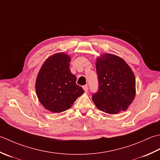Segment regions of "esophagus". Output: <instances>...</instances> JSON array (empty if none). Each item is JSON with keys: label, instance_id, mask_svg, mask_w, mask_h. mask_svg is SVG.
Here are the masks:
<instances>
[{"label": "esophagus", "instance_id": "obj_1", "mask_svg": "<svg viewBox=\"0 0 160 160\" xmlns=\"http://www.w3.org/2000/svg\"><path fill=\"white\" fill-rule=\"evenodd\" d=\"M83 88L85 92H87L88 90V85H85V86H83Z\"/></svg>", "mask_w": 160, "mask_h": 160}]
</instances>
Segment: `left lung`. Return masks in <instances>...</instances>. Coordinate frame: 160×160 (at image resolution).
I'll return each mask as SVG.
<instances>
[{
  "instance_id": "left-lung-1",
  "label": "left lung",
  "mask_w": 160,
  "mask_h": 160,
  "mask_svg": "<svg viewBox=\"0 0 160 160\" xmlns=\"http://www.w3.org/2000/svg\"><path fill=\"white\" fill-rule=\"evenodd\" d=\"M99 88L92 101L102 111L117 114L126 110L135 96V78L122 58L105 54L97 59Z\"/></svg>"
}]
</instances>
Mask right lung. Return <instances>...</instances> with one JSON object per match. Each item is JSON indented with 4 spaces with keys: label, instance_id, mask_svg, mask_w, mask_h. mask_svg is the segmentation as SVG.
<instances>
[{
    "label": "right lung",
    "instance_id": "add662e5",
    "mask_svg": "<svg viewBox=\"0 0 160 160\" xmlns=\"http://www.w3.org/2000/svg\"><path fill=\"white\" fill-rule=\"evenodd\" d=\"M70 57L64 53L49 57L42 66L36 81L39 102L52 112L65 111L84 92L76 83L70 70Z\"/></svg>",
    "mask_w": 160,
    "mask_h": 160
}]
</instances>
